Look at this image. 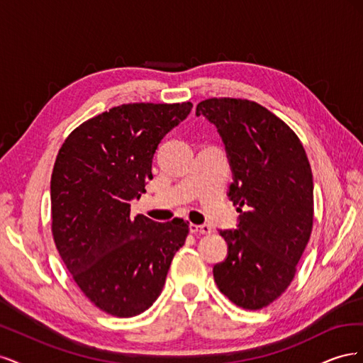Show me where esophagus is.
I'll return each mask as SVG.
<instances>
[{
    "instance_id": "1",
    "label": "esophagus",
    "mask_w": 363,
    "mask_h": 363,
    "mask_svg": "<svg viewBox=\"0 0 363 363\" xmlns=\"http://www.w3.org/2000/svg\"><path fill=\"white\" fill-rule=\"evenodd\" d=\"M189 230H191V233H200V235H211L212 233V228L208 227L207 224H203V225L191 224Z\"/></svg>"
}]
</instances>
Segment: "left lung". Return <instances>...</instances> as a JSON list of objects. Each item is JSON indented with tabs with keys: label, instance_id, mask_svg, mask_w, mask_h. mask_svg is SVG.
<instances>
[{
	"label": "left lung",
	"instance_id": "1",
	"mask_svg": "<svg viewBox=\"0 0 363 363\" xmlns=\"http://www.w3.org/2000/svg\"><path fill=\"white\" fill-rule=\"evenodd\" d=\"M218 128L233 172L228 199L236 230L219 232L227 259L213 267L218 289L259 311L288 289L313 227V179L301 140L256 101L208 98L196 106Z\"/></svg>",
	"mask_w": 363,
	"mask_h": 363
}]
</instances>
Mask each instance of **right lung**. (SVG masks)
<instances>
[{
	"label": "right lung",
	"mask_w": 363,
	"mask_h": 363,
	"mask_svg": "<svg viewBox=\"0 0 363 363\" xmlns=\"http://www.w3.org/2000/svg\"><path fill=\"white\" fill-rule=\"evenodd\" d=\"M192 103H133L84 121L65 139L51 174V232L77 286L103 312L130 318L160 295L189 233L174 218H131L152 179V156Z\"/></svg>",
	"instance_id": "right-lung-1"
}]
</instances>
